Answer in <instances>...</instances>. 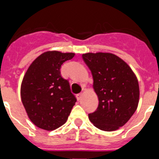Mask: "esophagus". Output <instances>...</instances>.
<instances>
[{"label": "esophagus", "mask_w": 159, "mask_h": 159, "mask_svg": "<svg viewBox=\"0 0 159 159\" xmlns=\"http://www.w3.org/2000/svg\"><path fill=\"white\" fill-rule=\"evenodd\" d=\"M82 97H83V93H80L78 94V95H76V98L78 100H80Z\"/></svg>", "instance_id": "1"}]
</instances>
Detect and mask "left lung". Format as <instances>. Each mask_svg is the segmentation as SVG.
I'll list each match as a JSON object with an SVG mask.
<instances>
[{
	"mask_svg": "<svg viewBox=\"0 0 159 159\" xmlns=\"http://www.w3.org/2000/svg\"><path fill=\"white\" fill-rule=\"evenodd\" d=\"M92 71L93 89L99 106L88 115L95 127L114 131L124 126L134 115L139 102V85L133 70L120 57L110 52L83 54Z\"/></svg>",
	"mask_w": 159,
	"mask_h": 159,
	"instance_id": "obj_1",
	"label": "left lung"
}]
</instances>
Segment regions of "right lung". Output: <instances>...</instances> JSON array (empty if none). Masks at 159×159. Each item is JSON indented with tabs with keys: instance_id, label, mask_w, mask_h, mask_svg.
I'll return each mask as SVG.
<instances>
[{
	"instance_id": "add662e5",
	"label": "right lung",
	"mask_w": 159,
	"mask_h": 159,
	"mask_svg": "<svg viewBox=\"0 0 159 159\" xmlns=\"http://www.w3.org/2000/svg\"><path fill=\"white\" fill-rule=\"evenodd\" d=\"M75 53L48 51L36 57L25 72L20 97L29 119L45 130L59 128L67 122L76 102L69 82L60 74L61 65Z\"/></svg>"
}]
</instances>
